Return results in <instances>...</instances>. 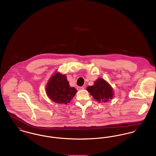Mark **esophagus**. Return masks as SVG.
Listing matches in <instances>:
<instances>
[{"label": "esophagus", "instance_id": "obj_1", "mask_svg": "<svg viewBox=\"0 0 156 156\" xmlns=\"http://www.w3.org/2000/svg\"><path fill=\"white\" fill-rule=\"evenodd\" d=\"M83 89H84V87H77V90H82Z\"/></svg>", "mask_w": 156, "mask_h": 156}]
</instances>
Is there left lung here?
Here are the masks:
<instances>
[{
  "label": "left lung",
  "mask_w": 156,
  "mask_h": 156,
  "mask_svg": "<svg viewBox=\"0 0 156 156\" xmlns=\"http://www.w3.org/2000/svg\"><path fill=\"white\" fill-rule=\"evenodd\" d=\"M87 90L99 102H108L114 97L113 88L102 78H98L94 81L93 86L87 87Z\"/></svg>",
  "instance_id": "left-lung-1"
}]
</instances>
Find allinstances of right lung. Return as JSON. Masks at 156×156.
<instances>
[{
    "mask_svg": "<svg viewBox=\"0 0 156 156\" xmlns=\"http://www.w3.org/2000/svg\"><path fill=\"white\" fill-rule=\"evenodd\" d=\"M45 89L47 95L51 101L63 105L69 103L77 92L74 87L70 86L66 76L58 72H55L50 77Z\"/></svg>",
    "mask_w": 156,
    "mask_h": 156,
    "instance_id": "right-lung-1",
    "label": "right lung"
}]
</instances>
